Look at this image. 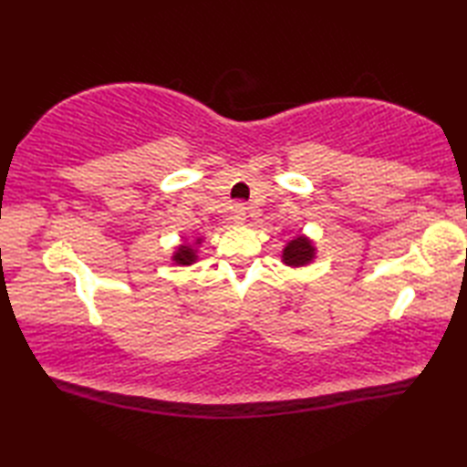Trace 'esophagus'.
Returning <instances> with one entry per match:
<instances>
[{
	"label": "esophagus",
	"mask_w": 467,
	"mask_h": 467,
	"mask_svg": "<svg viewBox=\"0 0 467 467\" xmlns=\"http://www.w3.org/2000/svg\"><path fill=\"white\" fill-rule=\"evenodd\" d=\"M244 216H246V206L243 202H236L233 206V218L236 223H241V221H244Z\"/></svg>",
	"instance_id": "obj_1"
}]
</instances>
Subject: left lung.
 <instances>
[{"label":"left lung","mask_w":467,"mask_h":467,"mask_svg":"<svg viewBox=\"0 0 467 467\" xmlns=\"http://www.w3.org/2000/svg\"><path fill=\"white\" fill-rule=\"evenodd\" d=\"M313 259V244L303 239V236H296L289 244L285 246L283 251V261L291 266H301L306 265Z\"/></svg>","instance_id":"left-lung-1"}]
</instances>
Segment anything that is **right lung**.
Instances as JSON below:
<instances>
[{"label": "right lung", "instance_id": "right-lung-1", "mask_svg": "<svg viewBox=\"0 0 467 467\" xmlns=\"http://www.w3.org/2000/svg\"><path fill=\"white\" fill-rule=\"evenodd\" d=\"M194 251L191 249V246H181V249H178V253L174 254V261L178 263V265H191L192 261H194Z\"/></svg>", "mask_w": 467, "mask_h": 467}]
</instances>
